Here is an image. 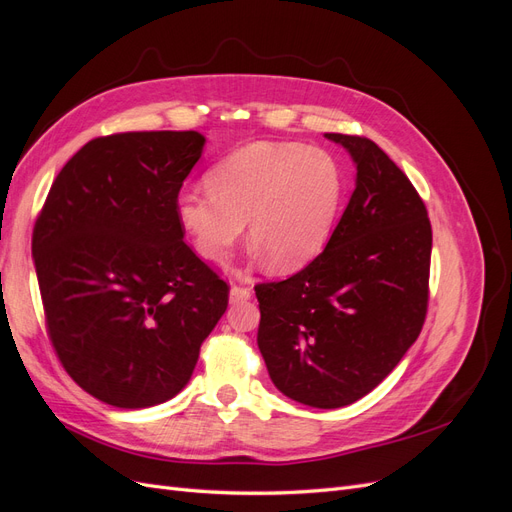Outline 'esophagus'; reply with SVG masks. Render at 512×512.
<instances>
[{
  "label": "esophagus",
  "mask_w": 512,
  "mask_h": 512,
  "mask_svg": "<svg viewBox=\"0 0 512 512\" xmlns=\"http://www.w3.org/2000/svg\"><path fill=\"white\" fill-rule=\"evenodd\" d=\"M252 297V290L245 286H232L230 288V303H243Z\"/></svg>",
  "instance_id": "1"
}]
</instances>
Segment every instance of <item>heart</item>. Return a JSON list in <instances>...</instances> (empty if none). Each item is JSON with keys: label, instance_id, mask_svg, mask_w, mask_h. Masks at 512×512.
Returning <instances> with one entry per match:
<instances>
[{"label": "heart", "instance_id": "1", "mask_svg": "<svg viewBox=\"0 0 512 512\" xmlns=\"http://www.w3.org/2000/svg\"><path fill=\"white\" fill-rule=\"evenodd\" d=\"M207 185H183L173 203L194 252L226 260L247 220L254 256L271 258L277 271H297L322 254L346 196L339 160L301 143L245 145L209 168Z\"/></svg>", "mask_w": 512, "mask_h": 512}]
</instances>
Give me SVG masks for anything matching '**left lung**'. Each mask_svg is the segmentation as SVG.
<instances>
[{
  "label": "left lung",
  "instance_id": "obj_1",
  "mask_svg": "<svg viewBox=\"0 0 512 512\" xmlns=\"http://www.w3.org/2000/svg\"><path fill=\"white\" fill-rule=\"evenodd\" d=\"M356 166L324 252L258 284V348L277 391L312 408L354 404L391 374L423 329L431 224L421 196L369 138L324 134Z\"/></svg>",
  "mask_w": 512,
  "mask_h": 512
}]
</instances>
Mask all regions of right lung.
I'll return each instance as SVG.
<instances>
[{"label": "right lung", "instance_id": "add662e5", "mask_svg": "<svg viewBox=\"0 0 512 512\" xmlns=\"http://www.w3.org/2000/svg\"><path fill=\"white\" fill-rule=\"evenodd\" d=\"M205 143L194 130L94 138L59 170L36 222L46 331L72 380L108 406L173 399L228 307L173 209Z\"/></svg>", "mask_w": 512, "mask_h": 512}]
</instances>
